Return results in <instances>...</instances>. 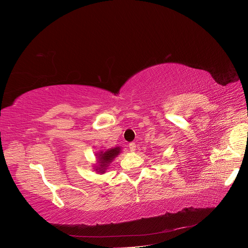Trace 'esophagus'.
I'll return each mask as SVG.
<instances>
[{
	"mask_svg": "<svg viewBox=\"0 0 248 248\" xmlns=\"http://www.w3.org/2000/svg\"><path fill=\"white\" fill-rule=\"evenodd\" d=\"M129 147H130V151H131V152H135V150H136V144H135V142L130 143V144H129Z\"/></svg>",
	"mask_w": 248,
	"mask_h": 248,
	"instance_id": "34e87169",
	"label": "esophagus"
}]
</instances>
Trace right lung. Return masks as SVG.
Returning a JSON list of instances; mask_svg holds the SVG:
<instances>
[{
  "label": "right lung",
  "instance_id": "add662e5",
  "mask_svg": "<svg viewBox=\"0 0 248 248\" xmlns=\"http://www.w3.org/2000/svg\"><path fill=\"white\" fill-rule=\"evenodd\" d=\"M120 152H122V147L120 146L111 147L108 148V150L97 152L95 154L96 165L94 166V170L100 174L105 173L108 167L110 166V164L112 163V161L117 157Z\"/></svg>",
  "mask_w": 248,
  "mask_h": 248
}]
</instances>
